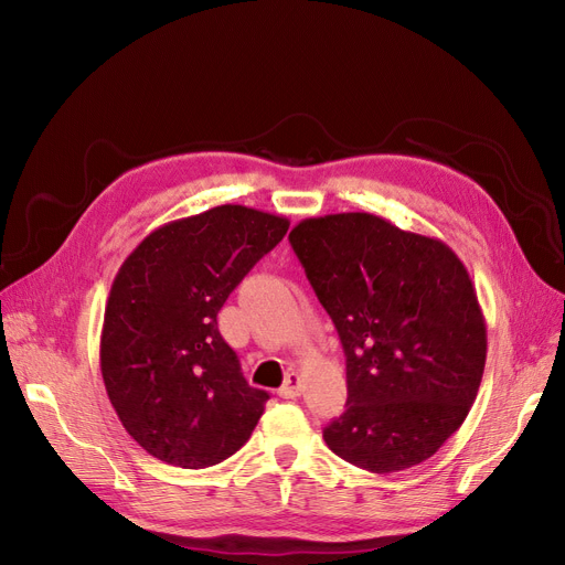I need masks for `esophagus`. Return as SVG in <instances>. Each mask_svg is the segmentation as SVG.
<instances>
[{
	"instance_id": "esophagus-1",
	"label": "esophagus",
	"mask_w": 565,
	"mask_h": 565,
	"mask_svg": "<svg viewBox=\"0 0 565 565\" xmlns=\"http://www.w3.org/2000/svg\"><path fill=\"white\" fill-rule=\"evenodd\" d=\"M281 398H298L302 394V382L298 373H288L286 382L281 384V390L277 392Z\"/></svg>"
}]
</instances>
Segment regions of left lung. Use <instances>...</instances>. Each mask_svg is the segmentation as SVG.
<instances>
[{"label":"left lung","instance_id":"1","mask_svg":"<svg viewBox=\"0 0 565 565\" xmlns=\"http://www.w3.org/2000/svg\"><path fill=\"white\" fill-rule=\"evenodd\" d=\"M290 245L345 352V412L322 430L350 465L392 473L437 454L486 369V318L467 267L437 237L371 213L302 220Z\"/></svg>","mask_w":565,"mask_h":565}]
</instances>
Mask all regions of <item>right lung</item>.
Here are the masks:
<instances>
[{"label":"right lung","mask_w":565,"mask_h":565,"mask_svg":"<svg viewBox=\"0 0 565 565\" xmlns=\"http://www.w3.org/2000/svg\"><path fill=\"white\" fill-rule=\"evenodd\" d=\"M288 224L247 205H217L148 233L118 267L100 371L118 419L153 458L211 467L256 428L270 396L243 377L217 313Z\"/></svg>","instance_id":"add662e5"}]
</instances>
